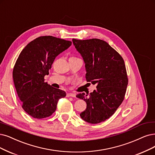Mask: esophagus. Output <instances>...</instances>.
<instances>
[{"label": "esophagus", "instance_id": "obj_1", "mask_svg": "<svg viewBox=\"0 0 155 155\" xmlns=\"http://www.w3.org/2000/svg\"><path fill=\"white\" fill-rule=\"evenodd\" d=\"M67 97H75V94L74 93H68L67 94Z\"/></svg>", "mask_w": 155, "mask_h": 155}]
</instances>
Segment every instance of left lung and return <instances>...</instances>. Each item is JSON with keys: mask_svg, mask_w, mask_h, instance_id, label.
I'll list each match as a JSON object with an SVG mask.
<instances>
[{"mask_svg": "<svg viewBox=\"0 0 155 155\" xmlns=\"http://www.w3.org/2000/svg\"><path fill=\"white\" fill-rule=\"evenodd\" d=\"M85 62L87 82L96 84L89 95H77L84 100L87 108L80 116L85 121L98 124L109 119L124 99L128 83L124 60L106 41L93 38L72 39Z\"/></svg>", "mask_w": 155, "mask_h": 155, "instance_id": "obj_1", "label": "left lung"}]
</instances>
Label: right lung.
I'll use <instances>...</instances> for the list:
<instances>
[{
	"instance_id": "1",
	"label": "right lung",
	"mask_w": 155,
	"mask_h": 155,
	"mask_svg": "<svg viewBox=\"0 0 155 155\" xmlns=\"http://www.w3.org/2000/svg\"><path fill=\"white\" fill-rule=\"evenodd\" d=\"M72 42L51 36H40L22 50L13 71L16 93L24 110L36 119L50 116L59 100L66 94L45 82L44 77L55 57L70 47Z\"/></svg>"
}]
</instances>
